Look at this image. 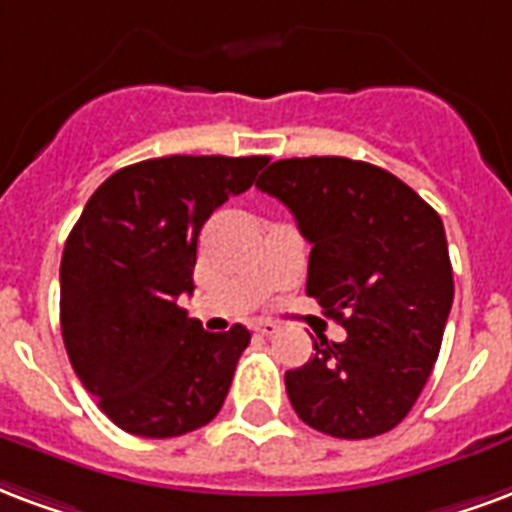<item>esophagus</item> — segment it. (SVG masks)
I'll return each instance as SVG.
<instances>
[{
  "label": "esophagus",
  "instance_id": "esophagus-1",
  "mask_svg": "<svg viewBox=\"0 0 512 512\" xmlns=\"http://www.w3.org/2000/svg\"><path fill=\"white\" fill-rule=\"evenodd\" d=\"M252 331L260 333V336H274V333L279 331V325L271 323V320H260V323L252 325Z\"/></svg>",
  "mask_w": 512,
  "mask_h": 512
}]
</instances>
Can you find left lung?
<instances>
[{"label":"left lung","mask_w":512,"mask_h":512,"mask_svg":"<svg viewBox=\"0 0 512 512\" xmlns=\"http://www.w3.org/2000/svg\"><path fill=\"white\" fill-rule=\"evenodd\" d=\"M257 189L293 211L312 244L306 293L347 331L285 374L293 410L339 439L391 431L429 380L453 306L442 219L393 173L347 157L279 160Z\"/></svg>","instance_id":"8db88e82"}]
</instances>
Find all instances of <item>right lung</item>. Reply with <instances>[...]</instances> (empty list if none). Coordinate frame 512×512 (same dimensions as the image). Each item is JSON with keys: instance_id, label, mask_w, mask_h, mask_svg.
<instances>
[{"instance_id": "add662e5", "label": "right lung", "mask_w": 512, "mask_h": 512, "mask_svg": "<svg viewBox=\"0 0 512 512\" xmlns=\"http://www.w3.org/2000/svg\"><path fill=\"white\" fill-rule=\"evenodd\" d=\"M268 157H187L121 168L67 236L59 320L83 388L119 429L181 437L217 418L249 344L244 325L208 333L179 295L195 290L198 236Z\"/></svg>"}]
</instances>
